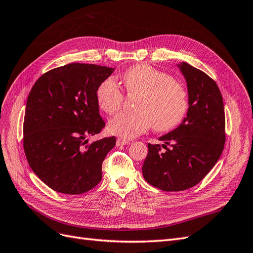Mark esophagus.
<instances>
[{
  "mask_svg": "<svg viewBox=\"0 0 253 253\" xmlns=\"http://www.w3.org/2000/svg\"><path fill=\"white\" fill-rule=\"evenodd\" d=\"M129 143H131V141L122 139V138H118L117 141H116V144L118 145V147H119V145H126V144H129Z\"/></svg>",
  "mask_w": 253,
  "mask_h": 253,
  "instance_id": "34e87169",
  "label": "esophagus"
}]
</instances>
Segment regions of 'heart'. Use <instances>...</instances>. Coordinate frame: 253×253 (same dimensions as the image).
Segmentation results:
<instances>
[{"mask_svg": "<svg viewBox=\"0 0 253 253\" xmlns=\"http://www.w3.org/2000/svg\"><path fill=\"white\" fill-rule=\"evenodd\" d=\"M124 82L128 94L140 95L136 113H120L108 125L110 134L132 139L154 126L157 132H169L186 118L190 108L189 95L169 74L149 64H137L126 71ZM124 91L116 79L109 77L96 89L97 104L112 115L120 110Z\"/></svg>", "mask_w": 253, "mask_h": 253, "instance_id": "obj_1", "label": "heart"}]
</instances>
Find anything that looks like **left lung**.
<instances>
[{"label": "left lung", "mask_w": 253, "mask_h": 253, "mask_svg": "<svg viewBox=\"0 0 253 253\" xmlns=\"http://www.w3.org/2000/svg\"><path fill=\"white\" fill-rule=\"evenodd\" d=\"M177 66L187 81L189 112L179 126L160 137L163 145L148 143L142 166L144 179L168 192L197 185L217 163L226 140L224 102L217 84L186 62Z\"/></svg>", "instance_id": "1"}]
</instances>
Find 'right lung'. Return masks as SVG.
Here are the masks:
<instances>
[{"label": "right lung", "instance_id": "add662e5", "mask_svg": "<svg viewBox=\"0 0 253 253\" xmlns=\"http://www.w3.org/2000/svg\"><path fill=\"white\" fill-rule=\"evenodd\" d=\"M114 68L71 63L36 81L27 98L23 147L29 167L44 183L64 194H82L102 178V163L116 138L87 143L105 126L96 89Z\"/></svg>", "mask_w": 253, "mask_h": 253}]
</instances>
